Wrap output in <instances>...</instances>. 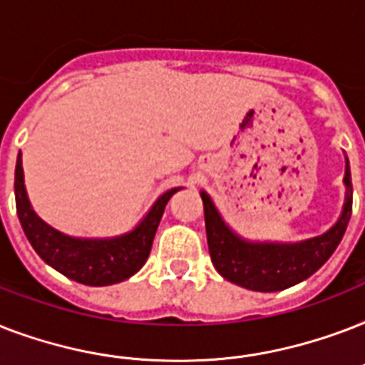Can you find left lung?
Segmentation results:
<instances>
[{"label": "left lung", "mask_w": 365, "mask_h": 365, "mask_svg": "<svg viewBox=\"0 0 365 365\" xmlns=\"http://www.w3.org/2000/svg\"><path fill=\"white\" fill-rule=\"evenodd\" d=\"M345 205L339 220L324 235L301 242H252L244 240L223 222L208 193L205 205L208 250L216 271L225 280L254 292H280L303 282L331 257L346 231L352 214L351 166L345 168Z\"/></svg>", "instance_id": "8db88e82"}]
</instances>
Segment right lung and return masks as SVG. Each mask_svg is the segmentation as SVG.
<instances>
[{
	"label": "right lung",
	"mask_w": 365,
	"mask_h": 365,
	"mask_svg": "<svg viewBox=\"0 0 365 365\" xmlns=\"http://www.w3.org/2000/svg\"><path fill=\"white\" fill-rule=\"evenodd\" d=\"M182 187L168 189L136 227L111 239H77L60 233L37 216L24 187L22 155L14 168V199L20 225L30 244L47 265L85 286H110L136 274L148 261L155 233L170 197Z\"/></svg>",
	"instance_id": "right-lung-1"
}]
</instances>
